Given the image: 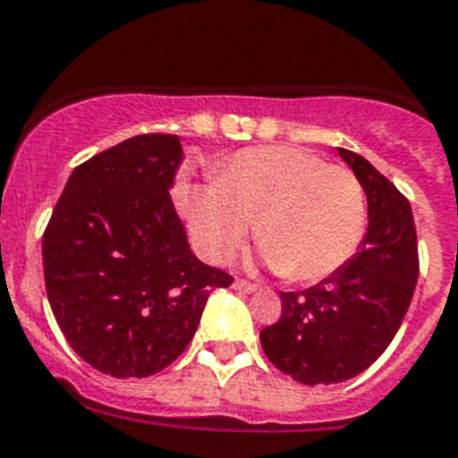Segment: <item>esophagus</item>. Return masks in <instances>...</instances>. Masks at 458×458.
I'll return each mask as SVG.
<instances>
[{
	"mask_svg": "<svg viewBox=\"0 0 458 458\" xmlns=\"http://www.w3.org/2000/svg\"><path fill=\"white\" fill-rule=\"evenodd\" d=\"M233 287L235 289H240V292H244V293H251V292H256V284L254 282H249V280H242V277H235V282H233Z\"/></svg>",
	"mask_w": 458,
	"mask_h": 458,
	"instance_id": "esophagus-1",
	"label": "esophagus"
}]
</instances>
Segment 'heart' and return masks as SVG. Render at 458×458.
Listing matches in <instances>:
<instances>
[{"instance_id": "b5f03b06", "label": "heart", "mask_w": 458, "mask_h": 458, "mask_svg": "<svg viewBox=\"0 0 458 458\" xmlns=\"http://www.w3.org/2000/svg\"><path fill=\"white\" fill-rule=\"evenodd\" d=\"M367 221L358 176L299 148H251L218 166L216 185L191 192V230L209 261H228L251 223L284 277L319 282L351 261Z\"/></svg>"}]
</instances>
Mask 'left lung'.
Masks as SVG:
<instances>
[{
    "label": "left lung",
    "instance_id": "1",
    "mask_svg": "<svg viewBox=\"0 0 458 458\" xmlns=\"http://www.w3.org/2000/svg\"><path fill=\"white\" fill-rule=\"evenodd\" d=\"M369 207L362 247L315 287L280 292L282 315L261 332L267 360L306 386L341 384L381 358L410 310L419 244L407 197L358 155L338 148Z\"/></svg>",
    "mask_w": 458,
    "mask_h": 458
}]
</instances>
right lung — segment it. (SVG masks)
Here are the masks:
<instances>
[{
	"label": "right lung",
	"instance_id": "1",
	"mask_svg": "<svg viewBox=\"0 0 458 458\" xmlns=\"http://www.w3.org/2000/svg\"><path fill=\"white\" fill-rule=\"evenodd\" d=\"M183 157L174 133H143L74 166L42 237L44 282L63 336L114 378L169 367L195 336L211 289L169 188Z\"/></svg>",
	"mask_w": 458,
	"mask_h": 458
}]
</instances>
